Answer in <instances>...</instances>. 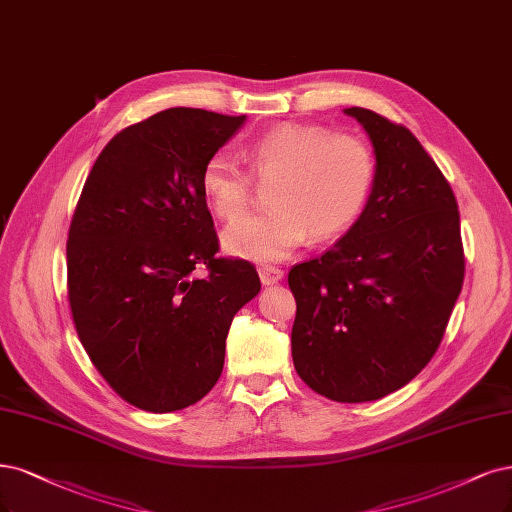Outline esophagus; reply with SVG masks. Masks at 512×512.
Segmentation results:
<instances>
[{
  "instance_id": "34e87169",
  "label": "esophagus",
  "mask_w": 512,
  "mask_h": 512,
  "mask_svg": "<svg viewBox=\"0 0 512 512\" xmlns=\"http://www.w3.org/2000/svg\"><path fill=\"white\" fill-rule=\"evenodd\" d=\"M258 275H260L262 286H275L281 279H284V271L277 267H260Z\"/></svg>"
}]
</instances>
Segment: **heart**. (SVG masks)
Segmentation results:
<instances>
[{
    "label": "heart",
    "mask_w": 512,
    "mask_h": 512,
    "mask_svg": "<svg viewBox=\"0 0 512 512\" xmlns=\"http://www.w3.org/2000/svg\"><path fill=\"white\" fill-rule=\"evenodd\" d=\"M254 178L275 182L273 209L231 224L224 250L243 260L277 262L309 239L328 241L347 233L368 205L377 180V158L366 139L317 125H277L245 148ZM201 190L211 211L235 220L248 209L252 178L233 158L209 156Z\"/></svg>",
    "instance_id": "1"
}]
</instances>
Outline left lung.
Listing matches in <instances>:
<instances>
[{"label":"left lung","mask_w":512,"mask_h":512,"mask_svg":"<svg viewBox=\"0 0 512 512\" xmlns=\"http://www.w3.org/2000/svg\"><path fill=\"white\" fill-rule=\"evenodd\" d=\"M343 112L373 144L377 180L343 239L288 275L292 360L313 392L368 402L436 354L462 292L464 250L453 190L417 137L370 110Z\"/></svg>","instance_id":"1"}]
</instances>
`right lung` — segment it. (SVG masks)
I'll use <instances>...</instances> for the list:
<instances>
[{
  "instance_id": "right-lung-1",
  "label": "right lung",
  "mask_w": 512,
  "mask_h": 512,
  "mask_svg": "<svg viewBox=\"0 0 512 512\" xmlns=\"http://www.w3.org/2000/svg\"><path fill=\"white\" fill-rule=\"evenodd\" d=\"M245 116L169 108L120 131L86 178L67 241V292L88 358L150 413L199 402L222 375L254 264L218 258L201 169ZM201 266L205 278L194 271Z\"/></svg>"
}]
</instances>
